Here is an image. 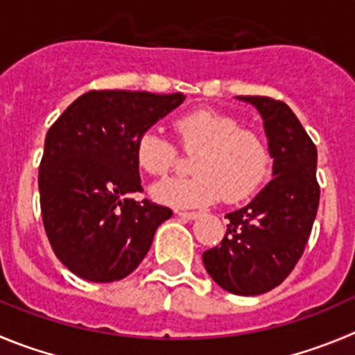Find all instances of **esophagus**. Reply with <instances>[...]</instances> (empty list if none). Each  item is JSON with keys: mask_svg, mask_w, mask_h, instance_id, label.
Listing matches in <instances>:
<instances>
[{"mask_svg": "<svg viewBox=\"0 0 355 355\" xmlns=\"http://www.w3.org/2000/svg\"><path fill=\"white\" fill-rule=\"evenodd\" d=\"M177 214L180 215L182 218H187V220H194V218L200 217V211H184V210H178Z\"/></svg>", "mask_w": 355, "mask_h": 355, "instance_id": "34e87169", "label": "esophagus"}]
</instances>
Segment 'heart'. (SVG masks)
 Masks as SVG:
<instances>
[{
	"label": "heart",
	"instance_id": "1",
	"mask_svg": "<svg viewBox=\"0 0 355 355\" xmlns=\"http://www.w3.org/2000/svg\"><path fill=\"white\" fill-rule=\"evenodd\" d=\"M178 141L198 152L193 177L168 178L152 187V196L171 207H205L224 196L240 201L250 196L266 177L270 150L261 135L241 129L234 117L198 110L175 121ZM137 164L148 175H164L177 161V148L157 129H147L135 144Z\"/></svg>",
	"mask_w": 355,
	"mask_h": 355
}]
</instances>
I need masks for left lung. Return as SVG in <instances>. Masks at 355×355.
<instances>
[{
  "label": "left lung",
  "mask_w": 355,
  "mask_h": 355,
  "mask_svg": "<svg viewBox=\"0 0 355 355\" xmlns=\"http://www.w3.org/2000/svg\"><path fill=\"white\" fill-rule=\"evenodd\" d=\"M236 99L263 117L273 178L250 203L226 215V234L203 254V263L224 291L257 296L280 286L303 254L319 208L317 148L286 103L266 96Z\"/></svg>",
  "instance_id": "obj_1"
}]
</instances>
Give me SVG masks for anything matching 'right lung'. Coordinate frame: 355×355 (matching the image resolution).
<instances>
[{"instance_id":"add662e5","label":"right lung","mask_w":355,"mask_h":355,"mask_svg":"<svg viewBox=\"0 0 355 355\" xmlns=\"http://www.w3.org/2000/svg\"><path fill=\"white\" fill-rule=\"evenodd\" d=\"M184 99L182 92L89 91L49 129L38 173L43 226L77 277L98 284L128 277L173 215L129 194L141 193L138 137Z\"/></svg>"}]
</instances>
